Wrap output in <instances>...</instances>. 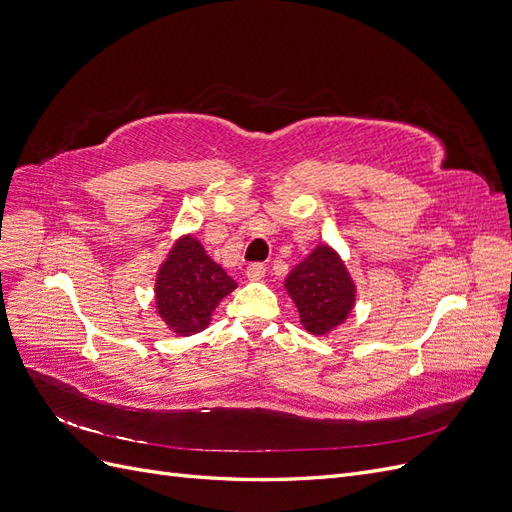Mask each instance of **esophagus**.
<instances>
[{"label": "esophagus", "instance_id": "obj_1", "mask_svg": "<svg viewBox=\"0 0 512 512\" xmlns=\"http://www.w3.org/2000/svg\"><path fill=\"white\" fill-rule=\"evenodd\" d=\"M245 275H247V280H250V282H262V280H265V265L254 262V265L245 269Z\"/></svg>", "mask_w": 512, "mask_h": 512}]
</instances>
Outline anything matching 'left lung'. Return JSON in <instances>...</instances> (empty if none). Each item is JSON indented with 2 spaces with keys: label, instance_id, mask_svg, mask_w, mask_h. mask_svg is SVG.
Instances as JSON below:
<instances>
[{
  "label": "left lung",
  "instance_id": "obj_1",
  "mask_svg": "<svg viewBox=\"0 0 512 512\" xmlns=\"http://www.w3.org/2000/svg\"><path fill=\"white\" fill-rule=\"evenodd\" d=\"M284 288L299 309L303 329L312 335L333 333L356 305V284L344 258L329 243L316 245L294 265Z\"/></svg>",
  "mask_w": 512,
  "mask_h": 512
}]
</instances>
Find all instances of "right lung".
Instances as JSON below:
<instances>
[{
	"label": "right lung",
	"mask_w": 512,
	"mask_h": 512,
	"mask_svg": "<svg viewBox=\"0 0 512 512\" xmlns=\"http://www.w3.org/2000/svg\"><path fill=\"white\" fill-rule=\"evenodd\" d=\"M237 282L215 262L192 232L181 235L156 273L153 299L168 331L188 337L205 331L215 307Z\"/></svg>",
	"instance_id": "right-lung-1"
}]
</instances>
